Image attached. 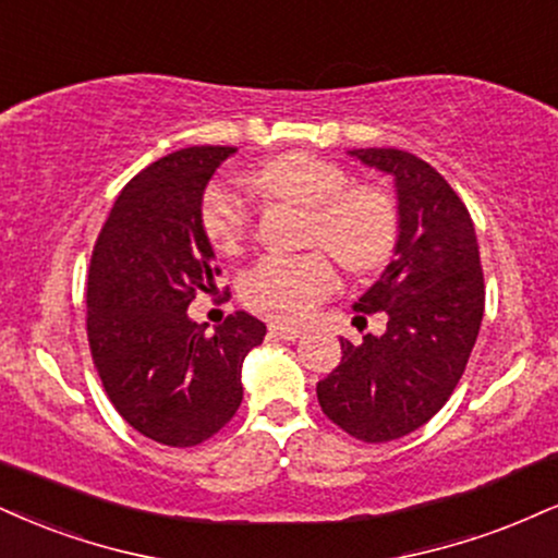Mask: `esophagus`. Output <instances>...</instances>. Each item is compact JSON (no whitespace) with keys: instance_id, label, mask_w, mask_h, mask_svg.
<instances>
[{"instance_id":"obj_1","label":"esophagus","mask_w":558,"mask_h":558,"mask_svg":"<svg viewBox=\"0 0 558 558\" xmlns=\"http://www.w3.org/2000/svg\"><path fill=\"white\" fill-rule=\"evenodd\" d=\"M270 335L280 340H299L301 338V327H291V325H270Z\"/></svg>"}]
</instances>
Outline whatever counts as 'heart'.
Returning a JSON list of instances; mask_svg holds the SVG:
<instances>
[{
  "instance_id": "heart-1",
  "label": "heart",
  "mask_w": 558,
  "mask_h": 558,
  "mask_svg": "<svg viewBox=\"0 0 558 558\" xmlns=\"http://www.w3.org/2000/svg\"><path fill=\"white\" fill-rule=\"evenodd\" d=\"M250 184L272 199L308 210L306 239L322 244L345 270L372 272L385 265L400 231L398 205L372 184L348 186L340 166L306 153H286L252 171ZM207 239L220 252L239 250L250 228V207L236 192L213 184L203 199ZM335 288L332 262L322 252L259 259L241 280L246 306L278 322H301Z\"/></svg>"
}]
</instances>
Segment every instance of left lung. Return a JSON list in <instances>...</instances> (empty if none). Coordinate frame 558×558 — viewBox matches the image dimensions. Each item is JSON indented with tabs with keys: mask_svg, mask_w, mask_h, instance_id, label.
I'll use <instances>...</instances> for the list:
<instances>
[{
	"mask_svg": "<svg viewBox=\"0 0 558 558\" xmlns=\"http://www.w3.org/2000/svg\"><path fill=\"white\" fill-rule=\"evenodd\" d=\"M392 179L395 259L355 301L387 314V330L353 345L317 385L322 411L361 441H392L441 411L465 372L483 319V272L471 213L426 160L395 147L348 150Z\"/></svg>",
	"mask_w": 558,
	"mask_h": 558,
	"instance_id": "1",
	"label": "left lung"
}]
</instances>
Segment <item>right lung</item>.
Listing matches in <instances>:
<instances>
[{"instance_id":"right-lung-1","label":"right lung","mask_w":558,"mask_h":558,"mask_svg":"<svg viewBox=\"0 0 558 558\" xmlns=\"http://www.w3.org/2000/svg\"><path fill=\"white\" fill-rule=\"evenodd\" d=\"M236 147L169 153L113 203L87 270V340L119 415L147 439L194 447L220 432L244 398L241 366L265 322L231 314L215 335L190 317L194 293L215 286L203 197Z\"/></svg>"}]
</instances>
